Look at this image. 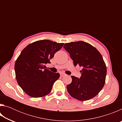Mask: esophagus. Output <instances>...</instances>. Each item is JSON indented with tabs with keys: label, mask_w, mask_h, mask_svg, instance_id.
Returning a JSON list of instances; mask_svg holds the SVG:
<instances>
[{
	"label": "esophagus",
	"mask_w": 122,
	"mask_h": 122,
	"mask_svg": "<svg viewBox=\"0 0 122 122\" xmlns=\"http://www.w3.org/2000/svg\"><path fill=\"white\" fill-rule=\"evenodd\" d=\"M66 75V74H65V73H61L60 74V76L61 77H63V76H65Z\"/></svg>",
	"instance_id": "34e87169"
}]
</instances>
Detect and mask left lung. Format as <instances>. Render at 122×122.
Returning a JSON list of instances; mask_svg holds the SVG:
<instances>
[{
	"instance_id": "left-lung-1",
	"label": "left lung",
	"mask_w": 122,
	"mask_h": 122,
	"mask_svg": "<svg viewBox=\"0 0 122 122\" xmlns=\"http://www.w3.org/2000/svg\"><path fill=\"white\" fill-rule=\"evenodd\" d=\"M63 48L69 53L74 66L82 68L80 78L71 76V83L67 86L68 92L81 101L94 97L106 81L107 67L102 55L92 45L82 41L67 43Z\"/></svg>"
}]
</instances>
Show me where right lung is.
Returning a JSON list of instances; mask_svg holds the SVG:
<instances>
[{"label":"right lung","mask_w":122,"mask_h":122,"mask_svg":"<svg viewBox=\"0 0 122 122\" xmlns=\"http://www.w3.org/2000/svg\"><path fill=\"white\" fill-rule=\"evenodd\" d=\"M63 43L49 40L36 41L28 45L20 53L14 66L18 84L32 97H41L51 92L54 82L60 77L59 73L46 69L47 63Z\"/></svg>","instance_id":"obj_1"}]
</instances>
